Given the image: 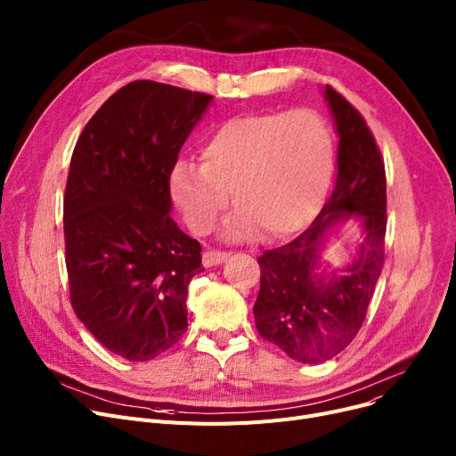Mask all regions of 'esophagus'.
I'll list each match as a JSON object with an SVG mask.
<instances>
[{
	"instance_id": "obj_1",
	"label": "esophagus",
	"mask_w": 456,
	"mask_h": 456,
	"mask_svg": "<svg viewBox=\"0 0 456 456\" xmlns=\"http://www.w3.org/2000/svg\"><path fill=\"white\" fill-rule=\"evenodd\" d=\"M231 253L227 251H218V249H208L203 253V265L207 268H212V266H218V265H224V262L229 258Z\"/></svg>"
}]
</instances>
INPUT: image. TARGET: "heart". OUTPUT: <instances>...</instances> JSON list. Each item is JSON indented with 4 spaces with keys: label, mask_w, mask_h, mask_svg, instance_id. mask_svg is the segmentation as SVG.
Wrapping results in <instances>:
<instances>
[{
    "label": "heart",
    "mask_w": 456,
    "mask_h": 456,
    "mask_svg": "<svg viewBox=\"0 0 456 456\" xmlns=\"http://www.w3.org/2000/svg\"><path fill=\"white\" fill-rule=\"evenodd\" d=\"M203 164L179 160L172 196L194 232H208L229 205L236 212L229 238L260 231L281 240L303 229L318 212L334 167V140L318 112H258L229 119L201 148Z\"/></svg>",
    "instance_id": "obj_1"
}]
</instances>
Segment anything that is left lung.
I'll return each mask as SVG.
<instances>
[{
  "label": "left lung",
  "instance_id": "obj_1",
  "mask_svg": "<svg viewBox=\"0 0 456 456\" xmlns=\"http://www.w3.org/2000/svg\"><path fill=\"white\" fill-rule=\"evenodd\" d=\"M325 100L340 136L337 186L313 225L290 244L256 258V330L303 364L325 362L353 342L385 262V160L362 114L329 85ZM349 217L362 218L365 242L346 276L325 281L315 273L319 251L328 229Z\"/></svg>",
  "mask_w": 456,
  "mask_h": 456
}]
</instances>
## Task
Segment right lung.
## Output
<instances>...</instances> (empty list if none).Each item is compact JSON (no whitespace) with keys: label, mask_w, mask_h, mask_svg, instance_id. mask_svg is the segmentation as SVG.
I'll use <instances>...</instances> for the list:
<instances>
[{"label":"right lung","mask_w":456,"mask_h":456,"mask_svg":"<svg viewBox=\"0 0 456 456\" xmlns=\"http://www.w3.org/2000/svg\"><path fill=\"white\" fill-rule=\"evenodd\" d=\"M212 95L157 81L119 88L85 126L64 191L69 301L94 338L151 361L188 327L201 246L174 218L170 177Z\"/></svg>","instance_id":"obj_1"}]
</instances>
